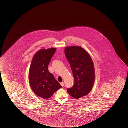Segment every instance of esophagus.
<instances>
[{
	"mask_svg": "<svg viewBox=\"0 0 128 128\" xmlns=\"http://www.w3.org/2000/svg\"><path fill=\"white\" fill-rule=\"evenodd\" d=\"M60 85H61V86H64V83L62 82H60Z\"/></svg>",
	"mask_w": 128,
	"mask_h": 128,
	"instance_id": "34e87169",
	"label": "esophagus"
}]
</instances>
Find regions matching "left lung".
I'll return each mask as SVG.
<instances>
[{"label":"left lung","mask_w":128,"mask_h":128,"mask_svg":"<svg viewBox=\"0 0 128 128\" xmlns=\"http://www.w3.org/2000/svg\"><path fill=\"white\" fill-rule=\"evenodd\" d=\"M65 54L69 62L74 84L68 93L78 99L88 94L94 82V69L92 59L88 52L81 46H67Z\"/></svg>","instance_id":"8db88e82"}]
</instances>
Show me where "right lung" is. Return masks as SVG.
<instances>
[{"instance_id":"right-lung-1","label":"right lung","mask_w":128,"mask_h":128,"mask_svg":"<svg viewBox=\"0 0 128 128\" xmlns=\"http://www.w3.org/2000/svg\"><path fill=\"white\" fill-rule=\"evenodd\" d=\"M56 49H41L34 54L32 60L28 74L30 86L34 93L42 98H50L62 87L48 69Z\"/></svg>"}]
</instances>
